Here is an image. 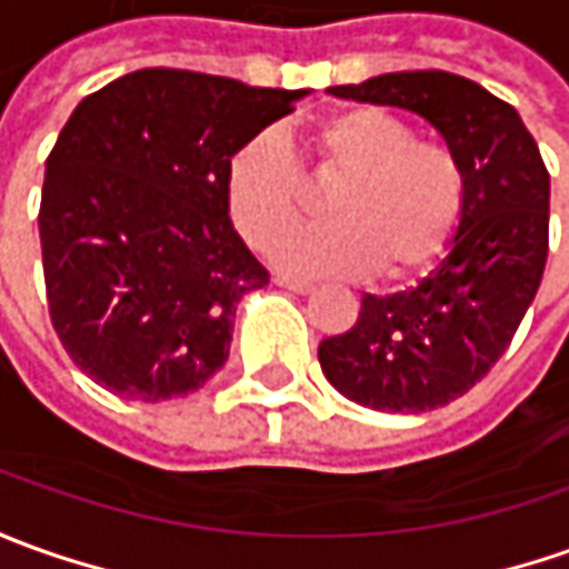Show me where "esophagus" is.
<instances>
[{
  "mask_svg": "<svg viewBox=\"0 0 569 569\" xmlns=\"http://www.w3.org/2000/svg\"><path fill=\"white\" fill-rule=\"evenodd\" d=\"M273 283L283 286V289H292V292H299V296H308L311 289H315V283H308V280H296V277H273Z\"/></svg>",
  "mask_w": 569,
  "mask_h": 569,
  "instance_id": "34e87169",
  "label": "esophagus"
}]
</instances>
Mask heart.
<instances>
[{
    "label": "heart",
    "mask_w": 569,
    "mask_h": 569,
    "mask_svg": "<svg viewBox=\"0 0 569 569\" xmlns=\"http://www.w3.org/2000/svg\"><path fill=\"white\" fill-rule=\"evenodd\" d=\"M311 173L336 177L323 199L333 220L280 236L305 208V173L273 137L249 139L227 164V208L242 239L292 273L351 277L373 270L386 283L411 280L448 252L467 204L458 154L417 139L405 118L377 106L327 114L308 130Z\"/></svg>",
    "instance_id": "heart-1"
}]
</instances>
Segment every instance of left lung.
I'll use <instances>...</instances> for the list:
<instances>
[{
  "label": "left lung",
  "mask_w": 569,
  "mask_h": 569,
  "mask_svg": "<svg viewBox=\"0 0 569 569\" xmlns=\"http://www.w3.org/2000/svg\"><path fill=\"white\" fill-rule=\"evenodd\" d=\"M330 92L415 111L467 173L461 227L442 264L408 292L365 296L351 330L317 349L327 380L365 408H442L492 370L539 292L551 196L542 154L508 102L458 73H380Z\"/></svg>",
  "instance_id": "left-lung-1"
}]
</instances>
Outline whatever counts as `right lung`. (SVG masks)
<instances>
[{"instance_id": "obj_1", "label": "right lung", "mask_w": 569, "mask_h": 569, "mask_svg": "<svg viewBox=\"0 0 569 569\" xmlns=\"http://www.w3.org/2000/svg\"><path fill=\"white\" fill-rule=\"evenodd\" d=\"M305 90L142 68L87 96L46 158V301L71 361L111 396L196 392L236 305L270 273L230 223L227 164Z\"/></svg>"}]
</instances>
